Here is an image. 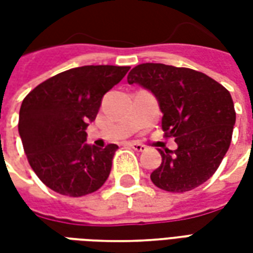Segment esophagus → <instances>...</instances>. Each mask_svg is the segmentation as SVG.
Returning <instances> with one entry per match:
<instances>
[{"instance_id": "34e87169", "label": "esophagus", "mask_w": 253, "mask_h": 253, "mask_svg": "<svg viewBox=\"0 0 253 253\" xmlns=\"http://www.w3.org/2000/svg\"><path fill=\"white\" fill-rule=\"evenodd\" d=\"M127 145L130 146V148H132L135 152H145L146 150V146L145 145H142V143L139 142H135V141H132V142H127Z\"/></svg>"}]
</instances>
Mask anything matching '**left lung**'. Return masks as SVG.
I'll return each mask as SVG.
<instances>
[{
  "instance_id": "obj_1",
  "label": "left lung",
  "mask_w": 253,
  "mask_h": 253,
  "mask_svg": "<svg viewBox=\"0 0 253 253\" xmlns=\"http://www.w3.org/2000/svg\"><path fill=\"white\" fill-rule=\"evenodd\" d=\"M128 84L152 90L163 111V131L176 150H160L163 163L150 179L168 192H186L209 180L228 152L236 122L229 90L205 73L164 63H141Z\"/></svg>"
}]
</instances>
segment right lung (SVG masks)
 <instances>
[{
    "mask_svg": "<svg viewBox=\"0 0 253 253\" xmlns=\"http://www.w3.org/2000/svg\"><path fill=\"white\" fill-rule=\"evenodd\" d=\"M130 66L74 67L39 84L23 100L19 132L36 176L61 195H88L108 179L118 145L86 143L101 99Z\"/></svg>",
    "mask_w": 253,
    "mask_h": 253,
    "instance_id": "obj_1",
    "label": "right lung"
}]
</instances>
